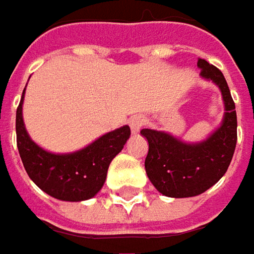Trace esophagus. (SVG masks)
I'll list each match as a JSON object with an SVG mask.
<instances>
[{
	"label": "esophagus",
	"mask_w": 254,
	"mask_h": 254,
	"mask_svg": "<svg viewBox=\"0 0 254 254\" xmlns=\"http://www.w3.org/2000/svg\"><path fill=\"white\" fill-rule=\"evenodd\" d=\"M128 124H130L131 131L136 134V133L140 131V128L143 127V124H144V118L141 117V116H133V117L128 120Z\"/></svg>",
	"instance_id": "1"
}]
</instances>
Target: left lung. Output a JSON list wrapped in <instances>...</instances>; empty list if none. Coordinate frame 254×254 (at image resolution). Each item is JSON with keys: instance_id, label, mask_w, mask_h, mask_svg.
<instances>
[{"instance_id": "1", "label": "left lung", "mask_w": 254, "mask_h": 254, "mask_svg": "<svg viewBox=\"0 0 254 254\" xmlns=\"http://www.w3.org/2000/svg\"><path fill=\"white\" fill-rule=\"evenodd\" d=\"M201 78L215 83L224 101V117L220 127L205 140L187 143L166 131L143 128L149 141L144 160L146 173L153 187L165 196H196L215 185L227 172L237 143V116L226 78L205 59H198Z\"/></svg>"}]
</instances>
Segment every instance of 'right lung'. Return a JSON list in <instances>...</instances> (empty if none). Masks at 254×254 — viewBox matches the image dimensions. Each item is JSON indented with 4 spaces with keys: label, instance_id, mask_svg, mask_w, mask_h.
Segmentation results:
<instances>
[{
    "label": "right lung",
    "instance_id": "obj_1",
    "mask_svg": "<svg viewBox=\"0 0 254 254\" xmlns=\"http://www.w3.org/2000/svg\"><path fill=\"white\" fill-rule=\"evenodd\" d=\"M24 91L17 108L15 131L18 153L30 179L56 199L69 202L91 199L104 187L108 166L127 143L130 127L123 126L72 153L47 152L31 140L26 130L23 120Z\"/></svg>",
    "mask_w": 254,
    "mask_h": 254
}]
</instances>
